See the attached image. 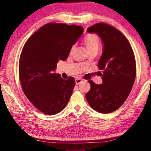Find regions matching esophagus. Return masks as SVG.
<instances>
[{
    "label": "esophagus",
    "mask_w": 151,
    "mask_h": 151,
    "mask_svg": "<svg viewBox=\"0 0 151 151\" xmlns=\"http://www.w3.org/2000/svg\"><path fill=\"white\" fill-rule=\"evenodd\" d=\"M83 82V80H81L80 78H76L75 79V83H76V85H78Z\"/></svg>",
    "instance_id": "obj_1"
}]
</instances>
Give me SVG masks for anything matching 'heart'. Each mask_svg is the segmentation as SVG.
<instances>
[{
	"label": "heart",
	"mask_w": 151,
	"mask_h": 151,
	"mask_svg": "<svg viewBox=\"0 0 151 151\" xmlns=\"http://www.w3.org/2000/svg\"><path fill=\"white\" fill-rule=\"evenodd\" d=\"M84 44L87 48L88 50L91 52L92 50H97L100 45L99 37L95 34H88L84 39ZM75 48V46H73L70 49V53H72Z\"/></svg>",
	"instance_id": "heart-1"
}]
</instances>
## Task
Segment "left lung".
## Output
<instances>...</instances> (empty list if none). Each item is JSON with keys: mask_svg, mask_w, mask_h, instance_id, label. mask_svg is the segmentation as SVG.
Returning <instances> with one entry per match:
<instances>
[{"mask_svg": "<svg viewBox=\"0 0 151 151\" xmlns=\"http://www.w3.org/2000/svg\"><path fill=\"white\" fill-rule=\"evenodd\" d=\"M101 38L103 53L98 62L103 83L88 81L91 89L85 97L91 107L100 113L114 112L123 104L132 90L136 77V63L130 43L122 33L105 23L87 29Z\"/></svg>", "mask_w": 151, "mask_h": 151, "instance_id": "left-lung-1", "label": "left lung"}]
</instances>
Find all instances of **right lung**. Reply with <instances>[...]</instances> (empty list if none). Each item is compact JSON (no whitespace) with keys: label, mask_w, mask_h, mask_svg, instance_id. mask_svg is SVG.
Returning <instances> with one entry per match:
<instances>
[{"label":"right lung","mask_w":151,"mask_h":151,"mask_svg":"<svg viewBox=\"0 0 151 151\" xmlns=\"http://www.w3.org/2000/svg\"><path fill=\"white\" fill-rule=\"evenodd\" d=\"M76 25L48 23L35 32L22 48L19 77L22 90L38 110L48 115L62 111L75 86V80L55 73L58 60L65 61L83 34Z\"/></svg>","instance_id":"add662e5"}]
</instances>
